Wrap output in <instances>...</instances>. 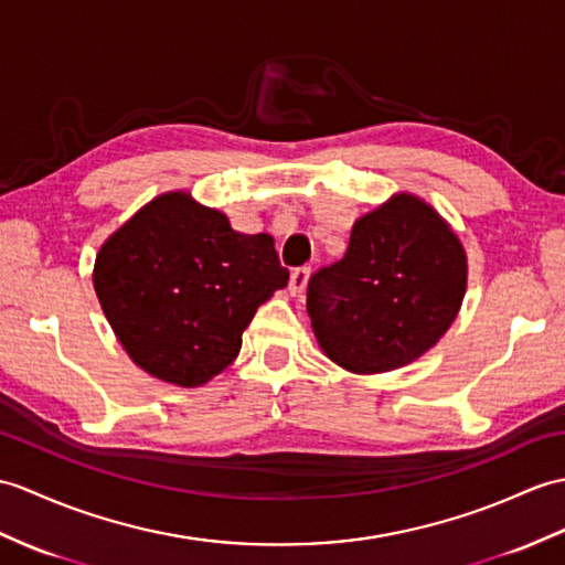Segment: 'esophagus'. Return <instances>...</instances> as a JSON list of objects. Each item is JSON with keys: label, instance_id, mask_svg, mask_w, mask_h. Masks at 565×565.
<instances>
[{"label": "esophagus", "instance_id": "1", "mask_svg": "<svg viewBox=\"0 0 565 565\" xmlns=\"http://www.w3.org/2000/svg\"><path fill=\"white\" fill-rule=\"evenodd\" d=\"M308 277H310V269L308 267H298V269L291 271V281H288V291H291V296L303 294V288L308 284Z\"/></svg>", "mask_w": 565, "mask_h": 565}]
</instances>
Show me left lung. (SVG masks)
Returning a JSON list of instances; mask_svg holds the SVG:
<instances>
[{
    "mask_svg": "<svg viewBox=\"0 0 565 565\" xmlns=\"http://www.w3.org/2000/svg\"><path fill=\"white\" fill-rule=\"evenodd\" d=\"M467 291V253L422 196L395 192L356 218L344 257L312 274L308 312L322 353L375 375L422 359L450 330Z\"/></svg>",
    "mask_w": 565,
    "mask_h": 565,
    "instance_id": "left-lung-1",
    "label": "left lung"
}]
</instances>
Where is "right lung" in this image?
Masks as SVG:
<instances>
[{"label": "right lung", "instance_id": "add662e5", "mask_svg": "<svg viewBox=\"0 0 565 565\" xmlns=\"http://www.w3.org/2000/svg\"><path fill=\"white\" fill-rule=\"evenodd\" d=\"M288 284L269 233L231 228L185 190L153 196L100 245L94 288L141 371L200 387L238 356L257 308Z\"/></svg>", "mask_w": 565, "mask_h": 565}]
</instances>
